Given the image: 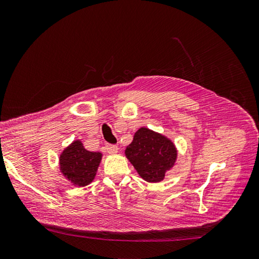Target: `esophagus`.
I'll use <instances>...</instances> for the list:
<instances>
[{
  "label": "esophagus",
  "mask_w": 259,
  "mask_h": 259,
  "mask_svg": "<svg viewBox=\"0 0 259 259\" xmlns=\"http://www.w3.org/2000/svg\"><path fill=\"white\" fill-rule=\"evenodd\" d=\"M105 148H106V152L109 154H112V155L116 154L117 149H119V148H117V146H115V145H106Z\"/></svg>",
  "instance_id": "1"
}]
</instances>
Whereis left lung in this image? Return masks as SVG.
<instances>
[{
  "label": "left lung",
  "instance_id": "8db88e82",
  "mask_svg": "<svg viewBox=\"0 0 259 259\" xmlns=\"http://www.w3.org/2000/svg\"><path fill=\"white\" fill-rule=\"evenodd\" d=\"M124 154L140 178L147 182H161L165 173L175 166L178 157L171 139L145 126L136 131Z\"/></svg>",
  "mask_w": 259,
  "mask_h": 259
}]
</instances>
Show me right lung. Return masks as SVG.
Instances as JSON below:
<instances>
[{
  "mask_svg": "<svg viewBox=\"0 0 259 259\" xmlns=\"http://www.w3.org/2000/svg\"><path fill=\"white\" fill-rule=\"evenodd\" d=\"M102 156L100 152L87 150L80 140H74L60 155V171L73 186L84 187L95 179Z\"/></svg>",
  "mask_w": 259,
  "mask_h": 259,
  "instance_id": "obj_1",
  "label": "right lung"
}]
</instances>
